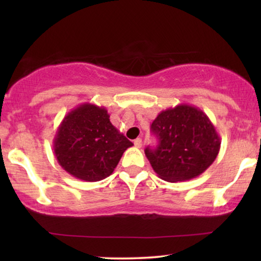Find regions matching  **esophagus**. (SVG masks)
Listing matches in <instances>:
<instances>
[{
    "mask_svg": "<svg viewBox=\"0 0 261 261\" xmlns=\"http://www.w3.org/2000/svg\"><path fill=\"white\" fill-rule=\"evenodd\" d=\"M134 144H135V146L136 147H141V145H143V140H141L140 138H137L135 141H134Z\"/></svg>",
    "mask_w": 261,
    "mask_h": 261,
    "instance_id": "1",
    "label": "esophagus"
}]
</instances>
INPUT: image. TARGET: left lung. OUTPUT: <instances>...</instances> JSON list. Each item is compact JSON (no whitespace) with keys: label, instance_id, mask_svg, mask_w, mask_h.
<instances>
[{"label":"left lung","instance_id":"1","mask_svg":"<svg viewBox=\"0 0 261 261\" xmlns=\"http://www.w3.org/2000/svg\"><path fill=\"white\" fill-rule=\"evenodd\" d=\"M151 129L159 145L155 148L147 147L145 154L153 170L167 182L197 177L219 154L221 140L213 123L194 106L180 103L162 110Z\"/></svg>","mask_w":261,"mask_h":261}]
</instances>
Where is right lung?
Masks as SVG:
<instances>
[{
	"mask_svg": "<svg viewBox=\"0 0 261 261\" xmlns=\"http://www.w3.org/2000/svg\"><path fill=\"white\" fill-rule=\"evenodd\" d=\"M109 120L105 107L83 103L69 112L54 138V154L63 169L78 179H105L132 146Z\"/></svg>",
	"mask_w": 261,
	"mask_h": 261,
	"instance_id": "1",
	"label": "right lung"
}]
</instances>
